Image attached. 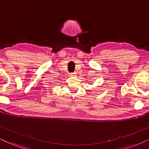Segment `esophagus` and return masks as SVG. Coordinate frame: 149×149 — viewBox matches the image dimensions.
<instances>
[{
    "label": "esophagus",
    "instance_id": "obj_1",
    "mask_svg": "<svg viewBox=\"0 0 149 149\" xmlns=\"http://www.w3.org/2000/svg\"><path fill=\"white\" fill-rule=\"evenodd\" d=\"M71 76L72 77H76V73H71Z\"/></svg>",
    "mask_w": 149,
    "mask_h": 149
}]
</instances>
